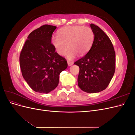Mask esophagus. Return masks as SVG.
<instances>
[{
  "label": "esophagus",
  "instance_id": "esophagus-1",
  "mask_svg": "<svg viewBox=\"0 0 135 135\" xmlns=\"http://www.w3.org/2000/svg\"><path fill=\"white\" fill-rule=\"evenodd\" d=\"M68 66H71V65H73V62H71V61H68Z\"/></svg>",
  "mask_w": 135,
  "mask_h": 135
}]
</instances>
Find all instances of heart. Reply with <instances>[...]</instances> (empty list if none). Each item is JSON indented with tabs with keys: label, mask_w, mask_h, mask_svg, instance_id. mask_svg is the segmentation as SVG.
Listing matches in <instances>:
<instances>
[{
	"label": "heart",
	"mask_w": 135,
	"mask_h": 135,
	"mask_svg": "<svg viewBox=\"0 0 135 135\" xmlns=\"http://www.w3.org/2000/svg\"><path fill=\"white\" fill-rule=\"evenodd\" d=\"M94 32L88 26L73 25L65 26L59 31V35L53 36L51 43L60 56H64L68 48L67 58L74 59L79 55H85L90 50L94 40Z\"/></svg>",
	"instance_id": "1"
}]
</instances>
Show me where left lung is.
Here are the masks:
<instances>
[{
  "label": "left lung",
  "instance_id": "left-lung-1",
  "mask_svg": "<svg viewBox=\"0 0 135 135\" xmlns=\"http://www.w3.org/2000/svg\"><path fill=\"white\" fill-rule=\"evenodd\" d=\"M95 38L87 54L74 63L79 67L78 86L87 93H96L108 86L115 70V52L111 40L101 28L91 24Z\"/></svg>",
  "mask_w": 135,
  "mask_h": 135
}]
</instances>
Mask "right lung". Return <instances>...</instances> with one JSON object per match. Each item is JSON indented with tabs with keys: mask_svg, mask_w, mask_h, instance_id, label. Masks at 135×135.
Returning a JSON list of instances; mask_svg holds the SVG:
<instances>
[{
	"mask_svg": "<svg viewBox=\"0 0 135 135\" xmlns=\"http://www.w3.org/2000/svg\"><path fill=\"white\" fill-rule=\"evenodd\" d=\"M56 27L44 25L28 35L20 55L23 78L36 92L48 93L59 82L60 74L68 67L67 61L55 51L51 43Z\"/></svg>",
	"mask_w": 135,
	"mask_h": 135,
	"instance_id": "obj_1",
	"label": "right lung"
}]
</instances>
